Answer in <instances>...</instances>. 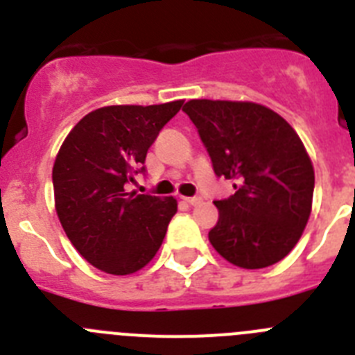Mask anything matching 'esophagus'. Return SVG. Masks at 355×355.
Masks as SVG:
<instances>
[{"label":"esophagus","instance_id":"esophagus-1","mask_svg":"<svg viewBox=\"0 0 355 355\" xmlns=\"http://www.w3.org/2000/svg\"><path fill=\"white\" fill-rule=\"evenodd\" d=\"M200 200H202L200 197H184V202H188V205H192V206L199 205Z\"/></svg>","mask_w":355,"mask_h":355}]
</instances>
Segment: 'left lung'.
Masks as SVG:
<instances>
[{
  "label": "left lung",
  "instance_id": "left-lung-1",
  "mask_svg": "<svg viewBox=\"0 0 355 355\" xmlns=\"http://www.w3.org/2000/svg\"><path fill=\"white\" fill-rule=\"evenodd\" d=\"M183 112L196 124L215 174L233 180L236 190L215 200L211 245L240 268L281 261L311 215L315 171L299 135L256 103L192 99Z\"/></svg>",
  "mask_w": 355,
  "mask_h": 355
}]
</instances>
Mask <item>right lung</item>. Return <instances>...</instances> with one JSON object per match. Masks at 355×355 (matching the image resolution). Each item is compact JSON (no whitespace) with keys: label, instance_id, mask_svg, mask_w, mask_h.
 Listing matches in <instances>:
<instances>
[{"label":"right lung","instance_id":"1","mask_svg":"<svg viewBox=\"0 0 355 355\" xmlns=\"http://www.w3.org/2000/svg\"><path fill=\"white\" fill-rule=\"evenodd\" d=\"M183 101L97 108L72 128L53 165L55 208L65 234L90 265L114 275L140 270L155 258L174 197L128 192L146 172V156Z\"/></svg>","mask_w":355,"mask_h":355}]
</instances>
